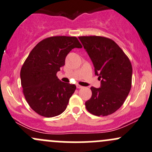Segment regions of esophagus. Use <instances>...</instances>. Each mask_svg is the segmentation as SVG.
<instances>
[{"mask_svg":"<svg viewBox=\"0 0 152 152\" xmlns=\"http://www.w3.org/2000/svg\"><path fill=\"white\" fill-rule=\"evenodd\" d=\"M76 87H77V88H79V89H80V88H82V86H81V85H76Z\"/></svg>","mask_w":152,"mask_h":152,"instance_id":"esophagus-1","label":"esophagus"}]
</instances>
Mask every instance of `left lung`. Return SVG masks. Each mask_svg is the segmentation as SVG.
<instances>
[{
    "label": "left lung",
    "instance_id": "left-lung-1",
    "mask_svg": "<svg viewBox=\"0 0 152 152\" xmlns=\"http://www.w3.org/2000/svg\"><path fill=\"white\" fill-rule=\"evenodd\" d=\"M79 39L101 81L99 88H90L92 96L85 102L86 108L96 116L113 114L123 105L131 90V62L113 39L99 36L79 37Z\"/></svg>",
    "mask_w": 152,
    "mask_h": 152
}]
</instances>
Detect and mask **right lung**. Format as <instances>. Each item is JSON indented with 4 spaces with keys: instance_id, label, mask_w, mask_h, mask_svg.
<instances>
[{
    "instance_id": "add662e5",
    "label": "right lung",
    "mask_w": 152,
    "mask_h": 152,
    "mask_svg": "<svg viewBox=\"0 0 152 152\" xmlns=\"http://www.w3.org/2000/svg\"><path fill=\"white\" fill-rule=\"evenodd\" d=\"M75 48H82L76 37H50L32 49L23 65V92L31 108L39 115L54 117L66 110L76 87L61 82L56 73Z\"/></svg>"
}]
</instances>
